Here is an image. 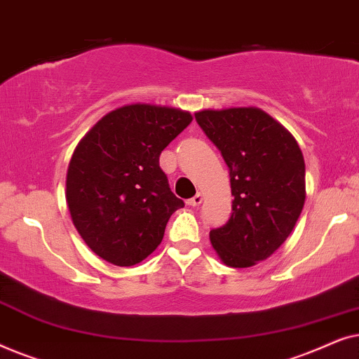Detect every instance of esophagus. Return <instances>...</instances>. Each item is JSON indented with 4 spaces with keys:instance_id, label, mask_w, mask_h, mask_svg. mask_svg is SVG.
I'll return each instance as SVG.
<instances>
[{
    "instance_id": "1",
    "label": "esophagus",
    "mask_w": 359,
    "mask_h": 359,
    "mask_svg": "<svg viewBox=\"0 0 359 359\" xmlns=\"http://www.w3.org/2000/svg\"><path fill=\"white\" fill-rule=\"evenodd\" d=\"M203 194L201 193H198L194 196V198H191V199H188V204L189 205H193V208H196V205H201V203H203Z\"/></svg>"
}]
</instances>
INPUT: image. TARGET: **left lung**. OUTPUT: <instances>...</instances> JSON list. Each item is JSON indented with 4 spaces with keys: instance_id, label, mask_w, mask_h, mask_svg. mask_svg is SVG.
Listing matches in <instances>:
<instances>
[{
    "instance_id": "left-lung-1",
    "label": "left lung",
    "mask_w": 359,
    "mask_h": 359,
    "mask_svg": "<svg viewBox=\"0 0 359 359\" xmlns=\"http://www.w3.org/2000/svg\"><path fill=\"white\" fill-rule=\"evenodd\" d=\"M229 166L232 215L210 230L224 264L248 268L276 252L306 201V163L291 132L258 107L196 112Z\"/></svg>"
}]
</instances>
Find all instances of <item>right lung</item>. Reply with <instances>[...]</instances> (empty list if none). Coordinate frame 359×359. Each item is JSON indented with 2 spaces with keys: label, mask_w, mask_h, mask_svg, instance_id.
Segmentation results:
<instances>
[{
  "label": "right lung",
  "mask_w": 359,
  "mask_h": 359,
  "mask_svg": "<svg viewBox=\"0 0 359 359\" xmlns=\"http://www.w3.org/2000/svg\"><path fill=\"white\" fill-rule=\"evenodd\" d=\"M188 111L129 104L83 137L67 173V204L85 243L116 266L145 259L184 203L171 193L160 154L191 124Z\"/></svg>",
  "instance_id": "right-lung-1"
}]
</instances>
